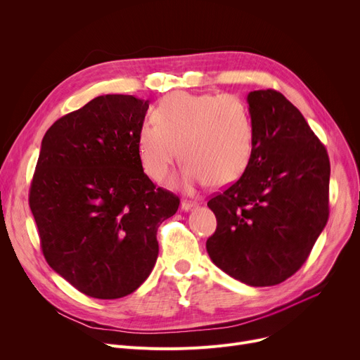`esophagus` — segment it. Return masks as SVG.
Segmentation results:
<instances>
[{
  "instance_id": "1",
  "label": "esophagus",
  "mask_w": 360,
  "mask_h": 360,
  "mask_svg": "<svg viewBox=\"0 0 360 360\" xmlns=\"http://www.w3.org/2000/svg\"><path fill=\"white\" fill-rule=\"evenodd\" d=\"M197 207H198L197 202H191V201H182V202H181V209H182L184 212H191V210L197 209Z\"/></svg>"
}]
</instances>
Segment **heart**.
Segmentation results:
<instances>
[{"instance_id": "obj_1", "label": "heart", "mask_w": 360, "mask_h": 360, "mask_svg": "<svg viewBox=\"0 0 360 360\" xmlns=\"http://www.w3.org/2000/svg\"><path fill=\"white\" fill-rule=\"evenodd\" d=\"M155 122L139 129V158L155 182L167 179L178 150L185 166L182 185L236 182L252 160L255 129L251 110L232 93L174 91L158 103Z\"/></svg>"}]
</instances>
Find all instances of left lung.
Returning <instances> with one entry per match:
<instances>
[{
    "label": "left lung",
    "instance_id": "left-lung-1",
    "mask_svg": "<svg viewBox=\"0 0 360 360\" xmlns=\"http://www.w3.org/2000/svg\"><path fill=\"white\" fill-rule=\"evenodd\" d=\"M252 160L207 205L217 219L205 248L226 274L274 286L304 264L328 220L330 159L304 115L281 93L248 94Z\"/></svg>",
    "mask_w": 360,
    "mask_h": 360
}]
</instances>
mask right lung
<instances>
[{"label": "right lung", "instance_id": "right-lung-1", "mask_svg": "<svg viewBox=\"0 0 360 360\" xmlns=\"http://www.w3.org/2000/svg\"><path fill=\"white\" fill-rule=\"evenodd\" d=\"M148 101L105 94L55 121L29 205L53 271L82 293L118 299L153 270L158 228L179 198L144 174L137 147Z\"/></svg>", "mask_w": 360, "mask_h": 360}]
</instances>
